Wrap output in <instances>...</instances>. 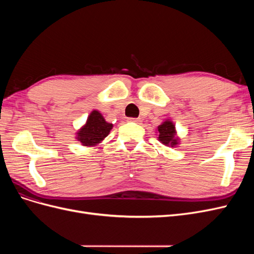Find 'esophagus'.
<instances>
[{
	"label": "esophagus",
	"mask_w": 254,
	"mask_h": 254,
	"mask_svg": "<svg viewBox=\"0 0 254 254\" xmlns=\"http://www.w3.org/2000/svg\"><path fill=\"white\" fill-rule=\"evenodd\" d=\"M129 122H133V123H136V124H139V123H141V119H133V118H130L128 119Z\"/></svg>",
	"instance_id": "obj_1"
}]
</instances>
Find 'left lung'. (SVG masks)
Masks as SVG:
<instances>
[{
	"label": "left lung",
	"instance_id": "1",
	"mask_svg": "<svg viewBox=\"0 0 254 254\" xmlns=\"http://www.w3.org/2000/svg\"><path fill=\"white\" fill-rule=\"evenodd\" d=\"M158 140L168 147H176L180 139L177 136L176 127L171 120H165L162 124L158 126Z\"/></svg>",
	"mask_w": 254,
	"mask_h": 254
}]
</instances>
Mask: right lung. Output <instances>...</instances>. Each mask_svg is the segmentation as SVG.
<instances>
[{"label":"right lung","mask_w":254,"mask_h":254,"mask_svg":"<svg viewBox=\"0 0 254 254\" xmlns=\"http://www.w3.org/2000/svg\"><path fill=\"white\" fill-rule=\"evenodd\" d=\"M112 127L113 125L104 119L101 112L93 110L88 117L86 124L76 132V139L83 146H96L109 134Z\"/></svg>","instance_id":"1"}]
</instances>
